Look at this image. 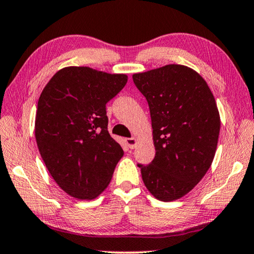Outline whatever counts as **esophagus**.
I'll return each mask as SVG.
<instances>
[{"mask_svg": "<svg viewBox=\"0 0 254 254\" xmlns=\"http://www.w3.org/2000/svg\"><path fill=\"white\" fill-rule=\"evenodd\" d=\"M126 143H127L128 148H129V149H134V148H136V145H137V139H136L135 137L126 138Z\"/></svg>", "mask_w": 254, "mask_h": 254, "instance_id": "1", "label": "esophagus"}]
</instances>
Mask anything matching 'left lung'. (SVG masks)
<instances>
[{
  "label": "left lung",
  "mask_w": 254,
  "mask_h": 254,
  "mask_svg": "<svg viewBox=\"0 0 254 254\" xmlns=\"http://www.w3.org/2000/svg\"><path fill=\"white\" fill-rule=\"evenodd\" d=\"M151 116L156 156L138 165L150 193L161 201L186 196L199 183L214 159L220 115L206 81L194 69L170 64L135 73Z\"/></svg>",
  "instance_id": "8db88e82"
}]
</instances>
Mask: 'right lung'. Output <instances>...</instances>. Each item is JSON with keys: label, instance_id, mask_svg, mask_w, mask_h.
I'll return each mask as SVG.
<instances>
[{"label": "right lung", "instance_id": "obj_1", "mask_svg": "<svg viewBox=\"0 0 254 254\" xmlns=\"http://www.w3.org/2000/svg\"><path fill=\"white\" fill-rule=\"evenodd\" d=\"M127 80L126 74L67 66L40 95L36 144L50 175L69 196L94 199L111 181L124 151L109 134L105 105Z\"/></svg>", "mask_w": 254, "mask_h": 254}]
</instances>
